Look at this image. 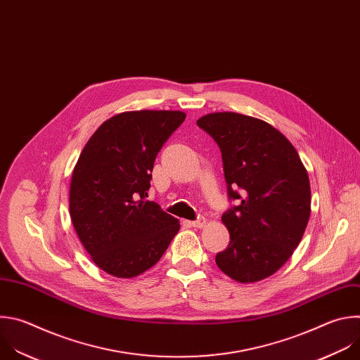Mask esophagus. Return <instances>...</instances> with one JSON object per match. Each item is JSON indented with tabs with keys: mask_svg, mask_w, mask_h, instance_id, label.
Segmentation results:
<instances>
[{
	"mask_svg": "<svg viewBox=\"0 0 360 360\" xmlns=\"http://www.w3.org/2000/svg\"><path fill=\"white\" fill-rule=\"evenodd\" d=\"M190 224H191L193 227H195V229H201V227H204V224H205V219H204V217H198L197 220L191 221Z\"/></svg>",
	"mask_w": 360,
	"mask_h": 360,
	"instance_id": "34e87169",
	"label": "esophagus"
}]
</instances>
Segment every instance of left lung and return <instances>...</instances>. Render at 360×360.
I'll return each mask as SVG.
<instances>
[{
	"label": "left lung",
	"instance_id": "8db88e82",
	"mask_svg": "<svg viewBox=\"0 0 360 360\" xmlns=\"http://www.w3.org/2000/svg\"><path fill=\"white\" fill-rule=\"evenodd\" d=\"M198 127L217 143L230 200L221 221L229 247L215 264L241 283L275 274L302 240L311 214V186L298 152L269 123L234 112L210 113Z\"/></svg>",
	"mask_w": 360,
	"mask_h": 360
}]
</instances>
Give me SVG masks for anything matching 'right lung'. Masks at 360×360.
I'll list each match as a JSON object with an SVG mask.
<instances>
[{
	"label": "right lung",
	"instance_id": "obj_1",
	"mask_svg": "<svg viewBox=\"0 0 360 360\" xmlns=\"http://www.w3.org/2000/svg\"><path fill=\"white\" fill-rule=\"evenodd\" d=\"M180 110H134L103 122L72 173L69 214L92 261L133 278L165 254L180 223L148 201L158 153L184 122Z\"/></svg>",
	"mask_w": 360,
	"mask_h": 360
}]
</instances>
